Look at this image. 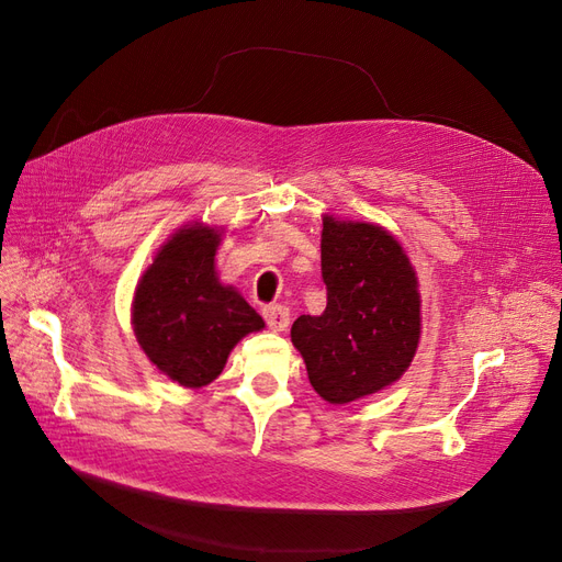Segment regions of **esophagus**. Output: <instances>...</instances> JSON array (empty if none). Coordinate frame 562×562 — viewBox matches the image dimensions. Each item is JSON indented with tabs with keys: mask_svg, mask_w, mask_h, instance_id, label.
Instances as JSON below:
<instances>
[{
	"mask_svg": "<svg viewBox=\"0 0 562 562\" xmlns=\"http://www.w3.org/2000/svg\"><path fill=\"white\" fill-rule=\"evenodd\" d=\"M265 321L271 330L281 333L288 328V323H291V312H288L283 304H269V307H265Z\"/></svg>",
	"mask_w": 562,
	"mask_h": 562,
	"instance_id": "esophagus-1",
	"label": "esophagus"
}]
</instances>
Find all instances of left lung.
Returning <instances> with one entry per match:
<instances>
[{"label": "left lung", "mask_w": 562, "mask_h": 562, "mask_svg": "<svg viewBox=\"0 0 562 562\" xmlns=\"http://www.w3.org/2000/svg\"><path fill=\"white\" fill-rule=\"evenodd\" d=\"M321 277L326 310L300 316L291 339L316 394L347 405L411 368L422 337L419 281L394 234L330 213L323 215Z\"/></svg>", "instance_id": "obj_1"}]
</instances>
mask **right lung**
Returning a JSON list of instances; mask_svg holds the SVG:
<instances>
[{"instance_id":"add662e5","label":"right lung","mask_w":562,"mask_h":562,"mask_svg":"<svg viewBox=\"0 0 562 562\" xmlns=\"http://www.w3.org/2000/svg\"><path fill=\"white\" fill-rule=\"evenodd\" d=\"M220 241L223 227L215 225L176 229L140 274L131 302V326L149 363L187 389L211 384L236 342L265 328L244 295L220 281Z\"/></svg>"}]
</instances>
